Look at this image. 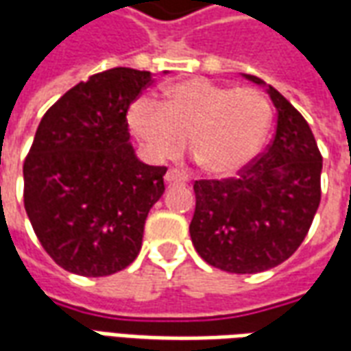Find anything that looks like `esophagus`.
I'll return each instance as SVG.
<instances>
[{"instance_id": "obj_1", "label": "esophagus", "mask_w": 351, "mask_h": 351, "mask_svg": "<svg viewBox=\"0 0 351 351\" xmlns=\"http://www.w3.org/2000/svg\"><path fill=\"white\" fill-rule=\"evenodd\" d=\"M186 178H184V175H180L178 171H175V169H169L167 173H165V182L167 184H180L184 182Z\"/></svg>"}]
</instances>
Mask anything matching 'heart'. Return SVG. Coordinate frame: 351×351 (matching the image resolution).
<instances>
[{
  "instance_id": "obj_1",
  "label": "heart",
  "mask_w": 351,
  "mask_h": 351,
  "mask_svg": "<svg viewBox=\"0 0 351 351\" xmlns=\"http://www.w3.org/2000/svg\"><path fill=\"white\" fill-rule=\"evenodd\" d=\"M128 120L154 160L175 156L186 137L201 171L229 176L259 154L272 108L254 88H231L193 77L163 88L160 107L146 97L137 99Z\"/></svg>"
}]
</instances>
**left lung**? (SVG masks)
Returning a JSON list of instances; mask_svg holds the SVG:
<instances>
[{"label": "left lung", "instance_id": "obj_1", "mask_svg": "<svg viewBox=\"0 0 351 351\" xmlns=\"http://www.w3.org/2000/svg\"><path fill=\"white\" fill-rule=\"evenodd\" d=\"M276 107V133L263 154L223 180H195L191 243L206 263L254 274L301 246L322 199V154L302 114L263 80Z\"/></svg>", "mask_w": 351, "mask_h": 351}]
</instances>
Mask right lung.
I'll list each match as a JSON object with an SVG mask.
<instances>
[{"mask_svg": "<svg viewBox=\"0 0 351 351\" xmlns=\"http://www.w3.org/2000/svg\"><path fill=\"white\" fill-rule=\"evenodd\" d=\"M152 73L114 67L65 92L45 112L24 161V206L35 235L65 271L108 276L141 252L165 167L137 160L128 108Z\"/></svg>", "mask_w": 351, "mask_h": 351, "instance_id": "obj_1", "label": "right lung"}]
</instances>
